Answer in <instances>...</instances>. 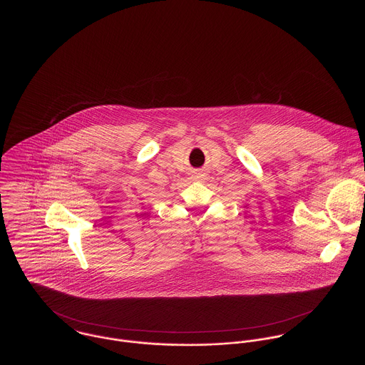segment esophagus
Wrapping results in <instances>:
<instances>
[{
  "label": "esophagus",
  "mask_w": 365,
  "mask_h": 365,
  "mask_svg": "<svg viewBox=\"0 0 365 365\" xmlns=\"http://www.w3.org/2000/svg\"><path fill=\"white\" fill-rule=\"evenodd\" d=\"M195 174H197V178H200V177H202V175H203V174H202V173H195Z\"/></svg>",
  "instance_id": "34e87169"
}]
</instances>
